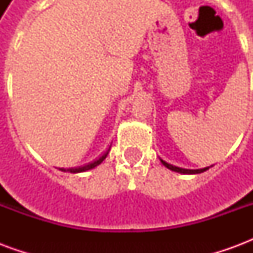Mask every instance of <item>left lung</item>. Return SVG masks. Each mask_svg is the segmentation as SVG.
I'll list each match as a JSON object with an SVG mask.
<instances>
[{"label": "left lung", "mask_w": 253, "mask_h": 253, "mask_svg": "<svg viewBox=\"0 0 253 253\" xmlns=\"http://www.w3.org/2000/svg\"><path fill=\"white\" fill-rule=\"evenodd\" d=\"M161 163H163V165H165L168 169L175 170V172H179V173H188V175H194V173H202V172H205V170L209 169V167H207V168H202V169H184V168H179V167H175V165L168 164V163H165L164 160H161Z\"/></svg>", "instance_id": "left-lung-1"}]
</instances>
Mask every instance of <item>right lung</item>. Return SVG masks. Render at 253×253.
Wrapping results in <instances>:
<instances>
[{
	"label": "right lung",
	"mask_w": 253,
	"mask_h": 253,
	"mask_svg": "<svg viewBox=\"0 0 253 253\" xmlns=\"http://www.w3.org/2000/svg\"><path fill=\"white\" fill-rule=\"evenodd\" d=\"M111 149V146H110ZM110 149L107 150V152H104V154L103 156H100L99 159L94 160V161H92V163H89V164L86 165H83V167H77V168H67V169H65V168H61V170H63V172H70V173H78V172H85V170H89V169H93L94 167H97V165H100L103 161L105 160V157H107V154H108V152H110Z\"/></svg>",
	"instance_id": "obj_1"
}]
</instances>
